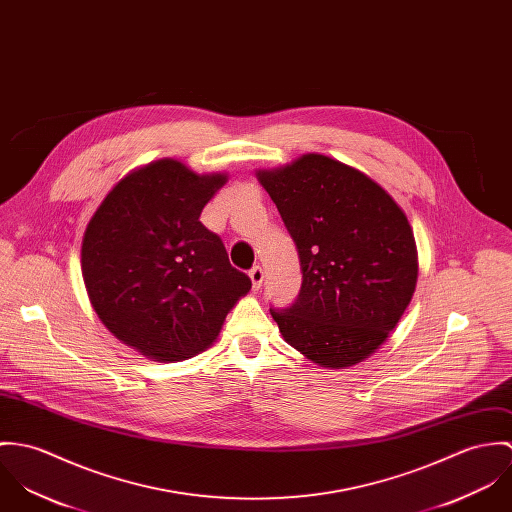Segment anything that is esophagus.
Here are the masks:
<instances>
[{"label":"esophagus","mask_w":512,"mask_h":512,"mask_svg":"<svg viewBox=\"0 0 512 512\" xmlns=\"http://www.w3.org/2000/svg\"><path fill=\"white\" fill-rule=\"evenodd\" d=\"M249 279H251L253 288H255V290H259V288H261V284H263V279H265V273H263V269H261L259 265H255V267L249 271Z\"/></svg>","instance_id":"1"}]
</instances>
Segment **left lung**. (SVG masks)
I'll return each instance as SVG.
<instances>
[{
    "instance_id": "1",
    "label": "left lung",
    "mask_w": 512,
    "mask_h": 512,
    "mask_svg": "<svg viewBox=\"0 0 512 512\" xmlns=\"http://www.w3.org/2000/svg\"><path fill=\"white\" fill-rule=\"evenodd\" d=\"M255 174L300 257L296 302L271 310L284 341L320 367L361 363L397 328L416 290L406 214L373 178L320 153Z\"/></svg>"
}]
</instances>
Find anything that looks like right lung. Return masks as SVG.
I'll return each mask as SVG.
<instances>
[{
  "instance_id": "add662e5",
  "label": "right lung",
  "mask_w": 512,
  "mask_h": 512,
  "mask_svg": "<svg viewBox=\"0 0 512 512\" xmlns=\"http://www.w3.org/2000/svg\"><path fill=\"white\" fill-rule=\"evenodd\" d=\"M226 182V172L153 161L123 176L86 226L80 263L90 304L117 340L153 361L208 349L251 290L200 222Z\"/></svg>"
}]
</instances>
